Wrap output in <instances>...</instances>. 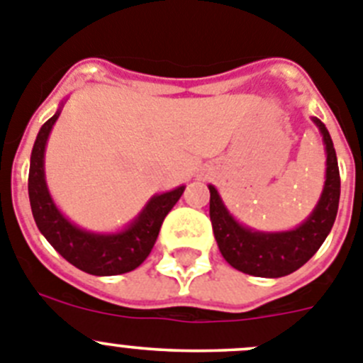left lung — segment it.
<instances>
[{
    "instance_id": "left-lung-1",
    "label": "left lung",
    "mask_w": 363,
    "mask_h": 363,
    "mask_svg": "<svg viewBox=\"0 0 363 363\" xmlns=\"http://www.w3.org/2000/svg\"><path fill=\"white\" fill-rule=\"evenodd\" d=\"M313 123L318 126L324 139L328 168H325V182L318 204L298 228L266 233L242 226L228 211L215 186H208L210 218L215 240L222 257L235 269L264 279L286 277L308 262L331 231L340 201V172H338L336 152L328 128L316 117H313Z\"/></svg>"
}]
</instances>
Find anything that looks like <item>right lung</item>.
I'll return each instance as SVG.
<instances>
[{"label":"right lung","mask_w":363,"mask_h":363,"mask_svg":"<svg viewBox=\"0 0 363 363\" xmlns=\"http://www.w3.org/2000/svg\"><path fill=\"white\" fill-rule=\"evenodd\" d=\"M61 110L41 126L28 169V199L34 220L57 253L77 269L97 277L123 275L141 266L157 240L166 215L177 204L184 186L153 195L139 217L117 233H92L72 224L52 201L45 181V146Z\"/></svg>","instance_id":"right-lung-1"}]
</instances>
